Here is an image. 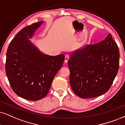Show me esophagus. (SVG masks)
Instances as JSON below:
<instances>
[{"instance_id":"34e87169","label":"esophagus","mask_w":125,"mask_h":125,"mask_svg":"<svg viewBox=\"0 0 125 125\" xmlns=\"http://www.w3.org/2000/svg\"><path fill=\"white\" fill-rule=\"evenodd\" d=\"M69 58H70V57H69L68 55H66L65 56V62H67L69 60Z\"/></svg>"}]
</instances>
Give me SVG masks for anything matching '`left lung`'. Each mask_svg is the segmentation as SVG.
Instances as JSON below:
<instances>
[{
  "mask_svg": "<svg viewBox=\"0 0 125 125\" xmlns=\"http://www.w3.org/2000/svg\"><path fill=\"white\" fill-rule=\"evenodd\" d=\"M68 64L73 92L82 98L100 96L110 89L118 73L119 49L109 33L98 43L73 52Z\"/></svg>",
  "mask_w": 125,
  "mask_h": 125,
  "instance_id": "obj_1",
  "label": "left lung"
}]
</instances>
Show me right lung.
Returning <instances> with one entry per match:
<instances>
[{"instance_id":"obj_1","label":"right lung","mask_w":125,"mask_h":125,"mask_svg":"<svg viewBox=\"0 0 125 125\" xmlns=\"http://www.w3.org/2000/svg\"><path fill=\"white\" fill-rule=\"evenodd\" d=\"M43 22L33 23L18 32L6 54V73L11 87L18 96L31 101L41 100L48 94L65 59L63 54H43L29 40Z\"/></svg>"}]
</instances>
